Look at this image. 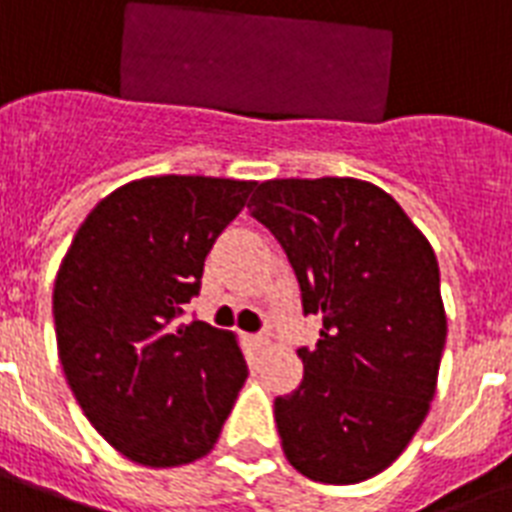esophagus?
I'll use <instances>...</instances> for the list:
<instances>
[{
	"mask_svg": "<svg viewBox=\"0 0 512 512\" xmlns=\"http://www.w3.org/2000/svg\"><path fill=\"white\" fill-rule=\"evenodd\" d=\"M249 340H252V345H255V348H260V350L268 345V335H252Z\"/></svg>",
	"mask_w": 512,
	"mask_h": 512,
	"instance_id": "obj_1",
	"label": "esophagus"
}]
</instances>
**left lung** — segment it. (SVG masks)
Segmentation results:
<instances>
[{"label": "left lung", "instance_id": "left-lung-1", "mask_svg": "<svg viewBox=\"0 0 512 512\" xmlns=\"http://www.w3.org/2000/svg\"><path fill=\"white\" fill-rule=\"evenodd\" d=\"M279 239L303 313V382L273 404L289 465L321 484H358L398 460L436 396L446 342L430 241L377 185L356 177L265 180L249 199Z\"/></svg>", "mask_w": 512, "mask_h": 512}]
</instances>
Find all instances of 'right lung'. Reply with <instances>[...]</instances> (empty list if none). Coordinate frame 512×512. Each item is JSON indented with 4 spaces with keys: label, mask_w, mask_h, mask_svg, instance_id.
I'll use <instances>...</instances> for the list:
<instances>
[{
    "label": "right lung",
    "mask_w": 512,
    "mask_h": 512,
    "mask_svg": "<svg viewBox=\"0 0 512 512\" xmlns=\"http://www.w3.org/2000/svg\"><path fill=\"white\" fill-rule=\"evenodd\" d=\"M255 185L132 180L95 204L60 263L52 316L68 388L92 428L138 465L201 460L247 380L233 332L177 319Z\"/></svg>",
    "instance_id": "1"
}]
</instances>
